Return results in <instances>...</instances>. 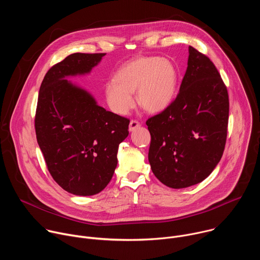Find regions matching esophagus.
<instances>
[{"label": "esophagus", "instance_id": "34e87169", "mask_svg": "<svg viewBox=\"0 0 260 260\" xmlns=\"http://www.w3.org/2000/svg\"><path fill=\"white\" fill-rule=\"evenodd\" d=\"M138 127H140V123L137 120H131L129 125H128V131L129 132H134L136 131Z\"/></svg>", "mask_w": 260, "mask_h": 260}]
</instances>
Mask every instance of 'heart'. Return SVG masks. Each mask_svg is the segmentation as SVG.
Returning <instances> with one entry per match:
<instances>
[{
	"label": "heart",
	"mask_w": 260,
	"mask_h": 260,
	"mask_svg": "<svg viewBox=\"0 0 260 260\" xmlns=\"http://www.w3.org/2000/svg\"><path fill=\"white\" fill-rule=\"evenodd\" d=\"M178 87L175 64L159 56H143L124 64L116 79L106 83V101L113 112L125 115L135 106L134 92L139 105L148 112L166 110L174 101Z\"/></svg>",
	"instance_id": "b5f03b06"
}]
</instances>
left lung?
I'll use <instances>...</instances> for the list:
<instances>
[{"label": "left lung", "instance_id": "obj_1", "mask_svg": "<svg viewBox=\"0 0 260 260\" xmlns=\"http://www.w3.org/2000/svg\"><path fill=\"white\" fill-rule=\"evenodd\" d=\"M188 52L176 100L146 122L151 135V170L175 189L192 186L214 171L228 135V89L209 57L191 46Z\"/></svg>", "mask_w": 260, "mask_h": 260}]
</instances>
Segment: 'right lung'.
<instances>
[{
  "label": "right lung",
  "mask_w": 260,
  "mask_h": 260,
  "mask_svg": "<svg viewBox=\"0 0 260 260\" xmlns=\"http://www.w3.org/2000/svg\"><path fill=\"white\" fill-rule=\"evenodd\" d=\"M105 55L67 56L46 73L39 91L37 141L54 181L75 196H94L107 186L117 167L119 144L128 136V119L68 80L88 75Z\"/></svg>",
  "instance_id": "1"
}]
</instances>
